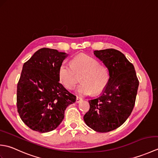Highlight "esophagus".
<instances>
[{"label": "esophagus", "mask_w": 158, "mask_h": 158, "mask_svg": "<svg viewBox=\"0 0 158 158\" xmlns=\"http://www.w3.org/2000/svg\"><path fill=\"white\" fill-rule=\"evenodd\" d=\"M82 100V98H80V97H77V98H76V102L77 103H79L80 102H81Z\"/></svg>", "instance_id": "obj_1"}]
</instances>
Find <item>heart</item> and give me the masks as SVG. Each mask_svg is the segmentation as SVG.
I'll use <instances>...</instances> for the list:
<instances>
[{"label": "heart", "instance_id": "obj_1", "mask_svg": "<svg viewBox=\"0 0 158 158\" xmlns=\"http://www.w3.org/2000/svg\"><path fill=\"white\" fill-rule=\"evenodd\" d=\"M76 74L82 75L80 79L82 83L77 88V92L81 95L100 94L105 89L109 79L106 67L99 64L95 58L84 54L73 58L70 65L63 62L59 66L58 78L67 89H71L77 84Z\"/></svg>", "mask_w": 158, "mask_h": 158}]
</instances>
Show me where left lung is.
<instances>
[{
  "label": "left lung",
  "mask_w": 158,
  "mask_h": 158,
  "mask_svg": "<svg viewBox=\"0 0 158 158\" xmlns=\"http://www.w3.org/2000/svg\"><path fill=\"white\" fill-rule=\"evenodd\" d=\"M109 73L108 84L98 97L89 100L83 119L94 131L108 132L121 126L135 106L139 82L136 71L124 54L114 49L94 52Z\"/></svg>",
  "instance_id": "1"
}]
</instances>
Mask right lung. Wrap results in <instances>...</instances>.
Instances as JSON below:
<instances>
[{
    "instance_id": "1",
    "label": "right lung",
    "mask_w": 158,
    "mask_h": 158,
    "mask_svg": "<svg viewBox=\"0 0 158 158\" xmlns=\"http://www.w3.org/2000/svg\"><path fill=\"white\" fill-rule=\"evenodd\" d=\"M69 54L42 48L23 65L17 88V106L23 122L36 132L55 130L66 107L76 101L58 78V69Z\"/></svg>"
}]
</instances>
